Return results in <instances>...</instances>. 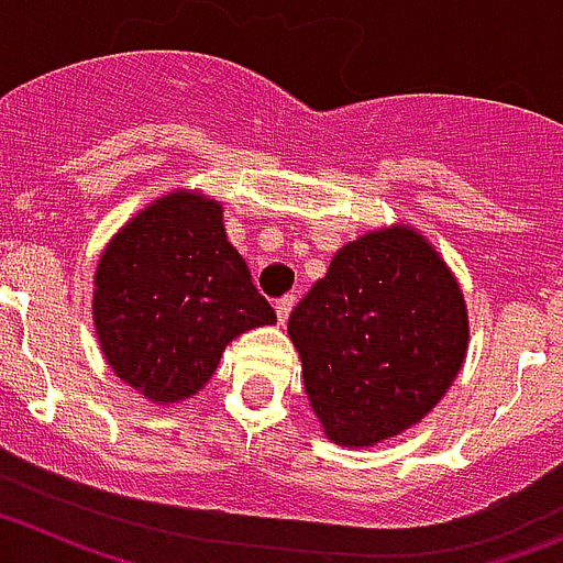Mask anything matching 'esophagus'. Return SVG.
I'll list each match as a JSON object with an SVG mask.
<instances>
[{
	"label": "esophagus",
	"mask_w": 563,
	"mask_h": 563,
	"mask_svg": "<svg viewBox=\"0 0 563 563\" xmlns=\"http://www.w3.org/2000/svg\"><path fill=\"white\" fill-rule=\"evenodd\" d=\"M292 305H296V298H292V296H282V298H278V301H276V318H278V324H285L287 318H290Z\"/></svg>",
	"instance_id": "obj_1"
}]
</instances>
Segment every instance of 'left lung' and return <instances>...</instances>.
Masks as SVG:
<instances>
[{"label": "left lung", "instance_id": "1", "mask_svg": "<svg viewBox=\"0 0 563 563\" xmlns=\"http://www.w3.org/2000/svg\"><path fill=\"white\" fill-rule=\"evenodd\" d=\"M287 332L327 437L366 449L417 426L449 391L465 361L467 310L429 239L391 225L332 256Z\"/></svg>", "mask_w": 563, "mask_h": 563}]
</instances>
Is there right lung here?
<instances>
[{"instance_id": "1", "label": "right lung", "mask_w": 563, "mask_h": 563, "mask_svg": "<svg viewBox=\"0 0 563 563\" xmlns=\"http://www.w3.org/2000/svg\"><path fill=\"white\" fill-rule=\"evenodd\" d=\"M92 318L114 375L168 406L200 391L228 343L276 312L228 242L220 202L180 188L109 239Z\"/></svg>"}]
</instances>
